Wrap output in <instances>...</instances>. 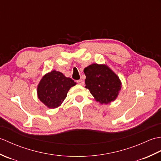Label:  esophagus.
<instances>
[{"instance_id": "34e87169", "label": "esophagus", "mask_w": 161, "mask_h": 161, "mask_svg": "<svg viewBox=\"0 0 161 161\" xmlns=\"http://www.w3.org/2000/svg\"><path fill=\"white\" fill-rule=\"evenodd\" d=\"M84 81L81 80H77V84H80V85H84Z\"/></svg>"}]
</instances>
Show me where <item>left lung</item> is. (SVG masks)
<instances>
[{"label":"left lung","mask_w":161,"mask_h":161,"mask_svg":"<svg viewBox=\"0 0 161 161\" xmlns=\"http://www.w3.org/2000/svg\"><path fill=\"white\" fill-rule=\"evenodd\" d=\"M86 87L97 102L108 104L114 101L121 88L119 77L105 65L91 64L84 68Z\"/></svg>","instance_id":"left-lung-1"}]
</instances>
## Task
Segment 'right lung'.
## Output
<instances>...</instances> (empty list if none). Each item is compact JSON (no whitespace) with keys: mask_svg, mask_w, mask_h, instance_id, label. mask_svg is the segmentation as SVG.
Returning a JSON list of instances; mask_svg holds the SVG:
<instances>
[{"mask_svg":"<svg viewBox=\"0 0 161 161\" xmlns=\"http://www.w3.org/2000/svg\"><path fill=\"white\" fill-rule=\"evenodd\" d=\"M70 77L60 72L53 70L44 76L37 88L39 100L50 108L59 107L66 97L68 91L76 85Z\"/></svg>","mask_w":161,"mask_h":161,"instance_id":"obj_1","label":"right lung"}]
</instances>
